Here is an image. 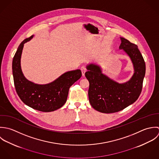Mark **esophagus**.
Returning a JSON list of instances; mask_svg holds the SVG:
<instances>
[{
  "label": "esophagus",
  "mask_w": 159,
  "mask_h": 159,
  "mask_svg": "<svg viewBox=\"0 0 159 159\" xmlns=\"http://www.w3.org/2000/svg\"><path fill=\"white\" fill-rule=\"evenodd\" d=\"M80 69H81V71H82V75H83V76H84V75H85V72H86V70H87L86 67H85V66H82V67H81Z\"/></svg>",
  "instance_id": "34e87169"
}]
</instances>
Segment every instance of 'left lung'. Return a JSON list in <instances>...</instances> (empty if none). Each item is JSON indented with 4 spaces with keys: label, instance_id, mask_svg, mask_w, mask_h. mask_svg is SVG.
<instances>
[{
    "label": "left lung",
    "instance_id": "left-lung-1",
    "mask_svg": "<svg viewBox=\"0 0 159 159\" xmlns=\"http://www.w3.org/2000/svg\"><path fill=\"white\" fill-rule=\"evenodd\" d=\"M119 50H123L133 64L134 73L129 80L119 83L102 72L95 63L87 66L85 75L90 85L89 102L96 111L106 114L123 110L134 103L140 95L146 73V64L138 46L124 37H120Z\"/></svg>",
    "mask_w": 159,
    "mask_h": 159
}]
</instances>
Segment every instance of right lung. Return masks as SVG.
I'll use <instances>...</instances> for the list:
<instances>
[{
    "label": "right lung",
    "instance_id": "add662e5",
    "mask_svg": "<svg viewBox=\"0 0 159 159\" xmlns=\"http://www.w3.org/2000/svg\"><path fill=\"white\" fill-rule=\"evenodd\" d=\"M34 35L24 40L13 57L12 71L16 93L21 101L34 109L52 112L61 107L66 102L70 86L82 76L80 69L66 72L54 81L47 84H37L28 80L21 67V58L24 44Z\"/></svg>",
    "mask_w": 159,
    "mask_h": 159
}]
</instances>
